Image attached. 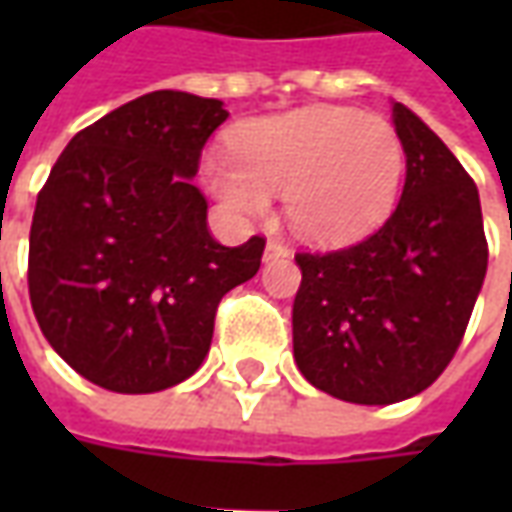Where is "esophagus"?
<instances>
[{"mask_svg":"<svg viewBox=\"0 0 512 512\" xmlns=\"http://www.w3.org/2000/svg\"><path fill=\"white\" fill-rule=\"evenodd\" d=\"M288 246L282 244V241H277V238H271L266 244V252H263V260L266 263H271V260H279V257H288Z\"/></svg>","mask_w":512,"mask_h":512,"instance_id":"esophagus-1","label":"esophagus"}]
</instances>
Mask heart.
I'll list each match as a JSON object with an SVG mask.
<instances>
[{
  "label": "heart",
  "mask_w": 512,
  "mask_h": 512,
  "mask_svg": "<svg viewBox=\"0 0 512 512\" xmlns=\"http://www.w3.org/2000/svg\"><path fill=\"white\" fill-rule=\"evenodd\" d=\"M406 175L397 128L354 106L312 104L246 120L233 147L202 161L205 186L227 211L263 216L282 191L293 233L321 246L354 244L389 219Z\"/></svg>",
  "instance_id": "heart-1"
}]
</instances>
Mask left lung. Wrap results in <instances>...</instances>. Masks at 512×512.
I'll list each match as a JSON object with an SVG mask.
<instances>
[{
    "mask_svg": "<svg viewBox=\"0 0 512 512\" xmlns=\"http://www.w3.org/2000/svg\"><path fill=\"white\" fill-rule=\"evenodd\" d=\"M406 147L395 213L367 241L296 255L293 359L326 395L389 406L450 365L483 288L488 246L474 180L408 106L392 101Z\"/></svg>",
    "mask_w": 512,
    "mask_h": 512,
    "instance_id": "obj_1",
    "label": "left lung"
}]
</instances>
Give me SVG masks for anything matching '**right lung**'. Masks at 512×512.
I'll list each match as a JSON object with an SVG mask.
<instances>
[{
    "label": "right lung",
    "instance_id": "1",
    "mask_svg": "<svg viewBox=\"0 0 512 512\" xmlns=\"http://www.w3.org/2000/svg\"><path fill=\"white\" fill-rule=\"evenodd\" d=\"M224 120L216 98L139 95L73 136L38 194L32 310L51 348L109 392L194 376L222 296L260 268L266 241L219 244L191 183Z\"/></svg>",
    "mask_w": 512,
    "mask_h": 512
}]
</instances>
